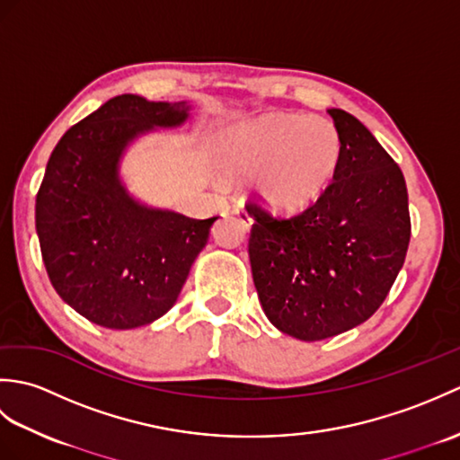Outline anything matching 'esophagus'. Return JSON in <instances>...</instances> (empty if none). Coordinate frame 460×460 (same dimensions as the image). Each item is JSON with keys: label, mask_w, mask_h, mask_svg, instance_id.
Instances as JSON below:
<instances>
[{"label": "esophagus", "mask_w": 460, "mask_h": 460, "mask_svg": "<svg viewBox=\"0 0 460 460\" xmlns=\"http://www.w3.org/2000/svg\"><path fill=\"white\" fill-rule=\"evenodd\" d=\"M235 215H237L239 221L243 223V227H245V229H251L252 223H255V221H252L251 215H249L245 209H243V208H237V209H235Z\"/></svg>", "instance_id": "1"}]
</instances>
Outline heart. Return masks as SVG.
Listing matches in <instances>:
<instances>
[{
	"instance_id": "b5f03b06",
	"label": "heart",
	"mask_w": 460,
	"mask_h": 460,
	"mask_svg": "<svg viewBox=\"0 0 460 460\" xmlns=\"http://www.w3.org/2000/svg\"><path fill=\"white\" fill-rule=\"evenodd\" d=\"M340 130L324 116L265 112L223 128L213 160L225 181L251 180L252 198L270 213L312 208L336 180L341 162Z\"/></svg>"
}]
</instances>
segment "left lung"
<instances>
[{
	"label": "left lung",
	"instance_id": "left-lung-1",
	"mask_svg": "<svg viewBox=\"0 0 460 460\" xmlns=\"http://www.w3.org/2000/svg\"><path fill=\"white\" fill-rule=\"evenodd\" d=\"M341 162L328 191L295 217L249 203V259L261 306L285 334L316 341L366 322L402 270L411 219L399 165L356 116L330 109Z\"/></svg>",
	"mask_w": 460,
	"mask_h": 460
}]
</instances>
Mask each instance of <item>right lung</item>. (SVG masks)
<instances>
[{"label":"right lung","instance_id":"obj_1","mask_svg":"<svg viewBox=\"0 0 460 460\" xmlns=\"http://www.w3.org/2000/svg\"><path fill=\"white\" fill-rule=\"evenodd\" d=\"M188 102L120 94L68 128L47 162L35 229L51 285L94 324H152L178 300L211 219L146 205L126 188L120 165L130 146L190 119Z\"/></svg>","mask_w":460,"mask_h":460}]
</instances>
